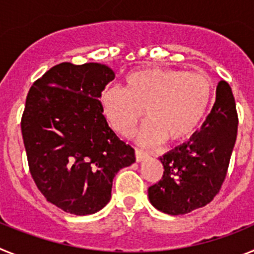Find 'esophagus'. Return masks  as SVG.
I'll list each match as a JSON object with an SVG mask.
<instances>
[{"label":"esophagus","instance_id":"esophagus-1","mask_svg":"<svg viewBox=\"0 0 254 254\" xmlns=\"http://www.w3.org/2000/svg\"><path fill=\"white\" fill-rule=\"evenodd\" d=\"M134 156H136V161H137V163H141V161L145 160V159L147 158V154H145L143 151H140V150H136V151H134Z\"/></svg>","mask_w":254,"mask_h":254}]
</instances>
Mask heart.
I'll use <instances>...</instances> for the list:
<instances>
[{"instance_id":"b5f03b06","label":"heart","mask_w":254,"mask_h":254,"mask_svg":"<svg viewBox=\"0 0 254 254\" xmlns=\"http://www.w3.org/2000/svg\"><path fill=\"white\" fill-rule=\"evenodd\" d=\"M212 96L210 78L201 72L147 67L127 73L123 90L108 86L99 96L102 113L116 133L128 137L140 122H147L136 134L142 146L161 140L181 142L202 121Z\"/></svg>"}]
</instances>
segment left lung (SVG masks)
Here are the masks:
<instances>
[{
	"label": "left lung",
	"instance_id": "1",
	"mask_svg": "<svg viewBox=\"0 0 254 254\" xmlns=\"http://www.w3.org/2000/svg\"><path fill=\"white\" fill-rule=\"evenodd\" d=\"M238 116L226 81L216 87V100L198 132L160 156L163 178L147 190L156 210L185 215L211 202L221 188L237 140Z\"/></svg>",
	"mask_w": 254,
	"mask_h": 254
}]
</instances>
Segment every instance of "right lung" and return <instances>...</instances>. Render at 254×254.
Here are the masks:
<instances>
[{"mask_svg": "<svg viewBox=\"0 0 254 254\" xmlns=\"http://www.w3.org/2000/svg\"><path fill=\"white\" fill-rule=\"evenodd\" d=\"M114 76L102 64L64 62L37 80L26 98L21 132L31 177L47 201L68 214L102 210L117 173L136 160L100 109V94Z\"/></svg>", "mask_w": 254, "mask_h": 254, "instance_id": "1", "label": "right lung"}]
</instances>
